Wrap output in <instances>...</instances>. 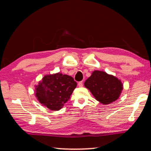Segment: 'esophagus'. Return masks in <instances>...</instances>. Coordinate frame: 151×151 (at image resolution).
<instances>
[{"instance_id":"1","label":"esophagus","mask_w":151,"mask_h":151,"mask_svg":"<svg viewBox=\"0 0 151 151\" xmlns=\"http://www.w3.org/2000/svg\"><path fill=\"white\" fill-rule=\"evenodd\" d=\"M78 86H80V87L83 86V81H81V82H79L78 84Z\"/></svg>"}]
</instances>
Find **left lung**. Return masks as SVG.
Here are the masks:
<instances>
[{
    "label": "left lung",
    "instance_id": "8db88e82",
    "mask_svg": "<svg viewBox=\"0 0 151 151\" xmlns=\"http://www.w3.org/2000/svg\"><path fill=\"white\" fill-rule=\"evenodd\" d=\"M84 86L90 90L100 103L108 104L119 98L123 89L121 81L103 71L95 70L85 81Z\"/></svg>",
    "mask_w": 151,
    "mask_h": 151
}]
</instances>
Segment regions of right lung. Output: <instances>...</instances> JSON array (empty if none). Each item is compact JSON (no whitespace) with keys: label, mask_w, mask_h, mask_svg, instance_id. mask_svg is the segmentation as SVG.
<instances>
[{"label":"right lung","mask_w":151,"mask_h":151,"mask_svg":"<svg viewBox=\"0 0 151 151\" xmlns=\"http://www.w3.org/2000/svg\"><path fill=\"white\" fill-rule=\"evenodd\" d=\"M77 83L72 76L57 73L46 75L36 86L39 102L51 110H59L70 99Z\"/></svg>","instance_id":"1"}]
</instances>
